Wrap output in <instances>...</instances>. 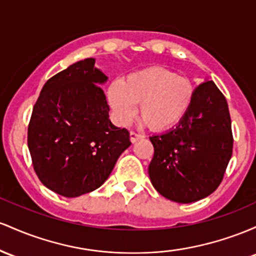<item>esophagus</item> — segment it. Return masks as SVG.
<instances>
[{
    "instance_id": "1",
    "label": "esophagus",
    "mask_w": 256,
    "mask_h": 256,
    "mask_svg": "<svg viewBox=\"0 0 256 256\" xmlns=\"http://www.w3.org/2000/svg\"><path fill=\"white\" fill-rule=\"evenodd\" d=\"M129 136H130V142H136L138 140H140V139H142V136H140V134H138V133H136V132H130V133H129Z\"/></svg>"
}]
</instances>
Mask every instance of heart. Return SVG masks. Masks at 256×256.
Instances as JSON below:
<instances>
[{"mask_svg":"<svg viewBox=\"0 0 256 256\" xmlns=\"http://www.w3.org/2000/svg\"><path fill=\"white\" fill-rule=\"evenodd\" d=\"M196 98V87L188 77L178 76L168 68L154 66L128 74L111 83L108 102L120 124L136 114L154 132H166L179 126Z\"/></svg>","mask_w":256,"mask_h":256,"instance_id":"heart-1","label":"heart"}]
</instances>
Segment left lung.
I'll return each instance as SVG.
<instances>
[{
	"instance_id": "1",
	"label": "left lung",
	"mask_w": 256,
	"mask_h": 256,
	"mask_svg": "<svg viewBox=\"0 0 256 256\" xmlns=\"http://www.w3.org/2000/svg\"><path fill=\"white\" fill-rule=\"evenodd\" d=\"M150 140L154 154L148 175L163 197L191 203L213 194L222 182L234 148L224 94L213 81L200 84L182 123Z\"/></svg>"
}]
</instances>
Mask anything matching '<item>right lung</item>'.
Returning a JSON list of instances; mask_svg holds the SVG:
<instances>
[{
    "mask_svg": "<svg viewBox=\"0 0 256 256\" xmlns=\"http://www.w3.org/2000/svg\"><path fill=\"white\" fill-rule=\"evenodd\" d=\"M88 58L50 77L34 106L28 146L34 169L46 188L64 197L96 190L130 146L126 128L108 118V81Z\"/></svg>",
    "mask_w": 256,
    "mask_h": 256,
    "instance_id": "obj_1",
    "label": "right lung"
}]
</instances>
